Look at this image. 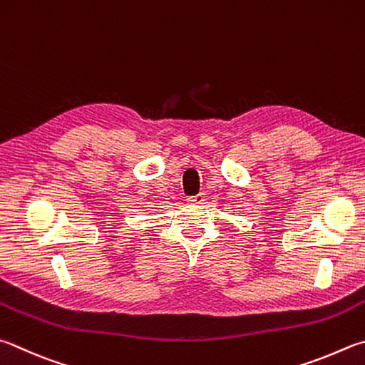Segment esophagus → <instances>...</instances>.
I'll use <instances>...</instances> for the list:
<instances>
[{
    "instance_id": "34e87169",
    "label": "esophagus",
    "mask_w": 365,
    "mask_h": 365,
    "mask_svg": "<svg viewBox=\"0 0 365 365\" xmlns=\"http://www.w3.org/2000/svg\"><path fill=\"white\" fill-rule=\"evenodd\" d=\"M187 201H188V204H202L205 201V195L200 193V195H196V196H190Z\"/></svg>"
}]
</instances>
